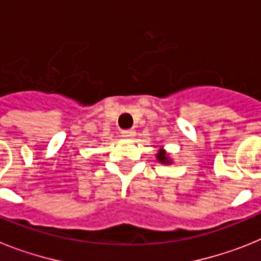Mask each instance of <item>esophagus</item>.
<instances>
[{
	"mask_svg": "<svg viewBox=\"0 0 261 261\" xmlns=\"http://www.w3.org/2000/svg\"><path fill=\"white\" fill-rule=\"evenodd\" d=\"M122 137H123V138H133V137H135V131H134V130L122 131Z\"/></svg>",
	"mask_w": 261,
	"mask_h": 261,
	"instance_id": "esophagus-1",
	"label": "esophagus"
}]
</instances>
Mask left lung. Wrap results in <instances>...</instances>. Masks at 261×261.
Masks as SVG:
<instances>
[{
  "label": "left lung",
  "mask_w": 261,
  "mask_h": 261,
  "mask_svg": "<svg viewBox=\"0 0 261 261\" xmlns=\"http://www.w3.org/2000/svg\"><path fill=\"white\" fill-rule=\"evenodd\" d=\"M158 160L160 163H169L168 162V158H167V156H165V152L164 151H163V149H160V151H159V153H158Z\"/></svg>",
  "instance_id": "1"
}]
</instances>
